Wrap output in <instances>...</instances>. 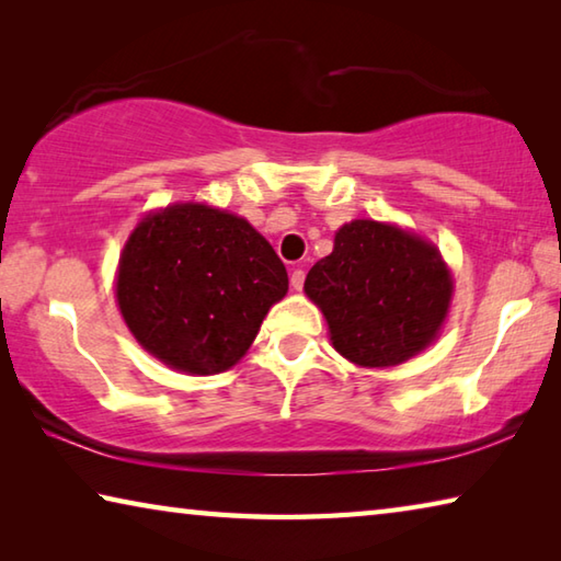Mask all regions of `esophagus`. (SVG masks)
I'll list each match as a JSON object with an SVG mask.
<instances>
[{"mask_svg": "<svg viewBox=\"0 0 561 561\" xmlns=\"http://www.w3.org/2000/svg\"><path fill=\"white\" fill-rule=\"evenodd\" d=\"M302 283H306V271L296 268V271L290 273V286H293V290H302Z\"/></svg>", "mask_w": 561, "mask_h": 561, "instance_id": "obj_1", "label": "esophagus"}]
</instances>
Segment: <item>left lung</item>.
<instances>
[{"instance_id": "left-lung-1", "label": "left lung", "mask_w": 561, "mask_h": 561, "mask_svg": "<svg viewBox=\"0 0 561 561\" xmlns=\"http://www.w3.org/2000/svg\"><path fill=\"white\" fill-rule=\"evenodd\" d=\"M306 296L325 316L342 357L359 367H394L436 340L454 280L434 243L399 226L355 219L310 268Z\"/></svg>"}]
</instances>
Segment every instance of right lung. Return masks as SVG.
Masks as SVG:
<instances>
[{"label":"right lung","instance_id":"1","mask_svg":"<svg viewBox=\"0 0 561 561\" xmlns=\"http://www.w3.org/2000/svg\"><path fill=\"white\" fill-rule=\"evenodd\" d=\"M288 293L286 265L253 226L206 204H172L135 226L115 296L135 340L167 367L219 375Z\"/></svg>","mask_w":561,"mask_h":561}]
</instances>
